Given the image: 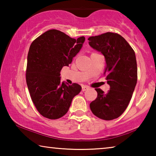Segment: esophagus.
<instances>
[{"label":"esophagus","instance_id":"esophagus-1","mask_svg":"<svg viewBox=\"0 0 156 156\" xmlns=\"http://www.w3.org/2000/svg\"><path fill=\"white\" fill-rule=\"evenodd\" d=\"M89 87L88 86L84 85V86L82 87V91H86V90H87V89H89Z\"/></svg>","mask_w":156,"mask_h":156}]
</instances>
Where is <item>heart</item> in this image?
<instances>
[{"mask_svg":"<svg viewBox=\"0 0 156 156\" xmlns=\"http://www.w3.org/2000/svg\"><path fill=\"white\" fill-rule=\"evenodd\" d=\"M96 54V52H93L91 54Z\"/></svg>","mask_w":156,"mask_h":156,"instance_id":"1","label":"heart"}]
</instances>
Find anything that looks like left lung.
<instances>
[{"mask_svg": "<svg viewBox=\"0 0 156 156\" xmlns=\"http://www.w3.org/2000/svg\"><path fill=\"white\" fill-rule=\"evenodd\" d=\"M88 40L92 48L104 55L106 60L104 74L110 86L107 94L95 89L98 96L90 103V109L100 119H115L126 109L136 87L138 69L135 51L117 33L107 32L89 37Z\"/></svg>", "mask_w": 156, "mask_h": 156, "instance_id": "left-lung-1", "label": "left lung"}]
</instances>
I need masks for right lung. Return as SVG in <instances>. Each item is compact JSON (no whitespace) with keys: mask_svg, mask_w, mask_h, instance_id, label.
Instances as JSON below:
<instances>
[{"mask_svg":"<svg viewBox=\"0 0 156 156\" xmlns=\"http://www.w3.org/2000/svg\"><path fill=\"white\" fill-rule=\"evenodd\" d=\"M85 40H77L57 30L45 31L31 44L27 55L26 82L31 98L44 118L56 120L68 112L73 97L81 91L77 83L61 81L60 71L69 66Z\"/></svg>","mask_w":156,"mask_h":156,"instance_id":"1","label":"right lung"}]
</instances>
